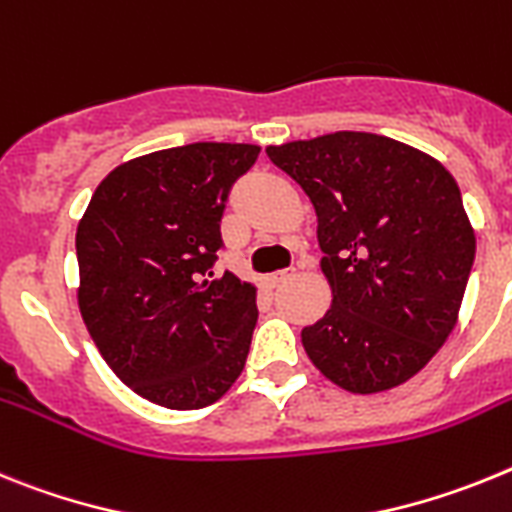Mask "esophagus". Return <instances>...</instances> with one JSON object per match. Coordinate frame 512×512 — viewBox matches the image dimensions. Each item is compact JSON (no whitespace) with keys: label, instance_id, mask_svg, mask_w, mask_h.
Masks as SVG:
<instances>
[{"label":"esophagus","instance_id":"esophagus-1","mask_svg":"<svg viewBox=\"0 0 512 512\" xmlns=\"http://www.w3.org/2000/svg\"><path fill=\"white\" fill-rule=\"evenodd\" d=\"M291 278H293V270H281V273L268 275V278H265V286H268V288H275V286H281V283L291 281Z\"/></svg>","mask_w":512,"mask_h":512}]
</instances>
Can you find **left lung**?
Returning a JSON list of instances; mask_svg holds the SVG:
<instances>
[{
  "label": "left lung",
  "instance_id": "left-lung-1",
  "mask_svg": "<svg viewBox=\"0 0 512 512\" xmlns=\"http://www.w3.org/2000/svg\"><path fill=\"white\" fill-rule=\"evenodd\" d=\"M265 154L317 213L332 304L301 330L309 361L350 394L410 381L456 327L477 250L451 172L415 146L361 131Z\"/></svg>",
  "mask_w": 512,
  "mask_h": 512
}]
</instances>
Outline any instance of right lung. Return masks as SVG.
Masks as SVG:
<instances>
[{
  "label": "right lung",
  "instance_id": "add662e5",
  "mask_svg": "<svg viewBox=\"0 0 512 512\" xmlns=\"http://www.w3.org/2000/svg\"><path fill=\"white\" fill-rule=\"evenodd\" d=\"M255 144L151 151L118 164L77 226V304L128 389L167 410H201L239 379L257 324L255 283L213 278L231 185Z\"/></svg>",
  "mask_w": 512,
  "mask_h": 512
}]
</instances>
